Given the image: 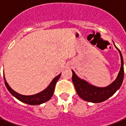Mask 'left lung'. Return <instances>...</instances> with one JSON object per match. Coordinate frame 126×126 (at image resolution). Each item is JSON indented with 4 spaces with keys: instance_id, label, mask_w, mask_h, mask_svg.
<instances>
[{
    "instance_id": "8db88e82",
    "label": "left lung",
    "mask_w": 126,
    "mask_h": 126,
    "mask_svg": "<svg viewBox=\"0 0 126 126\" xmlns=\"http://www.w3.org/2000/svg\"><path fill=\"white\" fill-rule=\"evenodd\" d=\"M117 49L118 50L120 54L122 65H121L120 71L116 79L107 87H96V86L90 84L86 81H85L84 79H82L78 78L76 74H75V72L72 70V73H73L72 82L74 83L78 94L79 95V97L82 98L83 100L94 103H101L111 97V96L113 95L117 90L121 87L123 79H124V60H123L122 55L120 50L117 48Z\"/></svg>"
}]
</instances>
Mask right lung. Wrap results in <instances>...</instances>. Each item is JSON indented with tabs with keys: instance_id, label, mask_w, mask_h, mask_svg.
Listing matches in <instances>:
<instances>
[{
	"instance_id": "obj_1",
	"label": "right lung",
	"mask_w": 126,
	"mask_h": 126,
	"mask_svg": "<svg viewBox=\"0 0 126 126\" xmlns=\"http://www.w3.org/2000/svg\"><path fill=\"white\" fill-rule=\"evenodd\" d=\"M61 76V74H59L57 76H56L52 79V81L50 82V84L48 87L42 91L40 93L36 94L30 95V96H26V95H22L19 94V93H16L15 91L13 90L10 87L9 85L7 84V81L5 79L4 76V84L6 87L9 91V93L15 96L16 98H17L18 100H20L22 103L28 104L30 105H40L42 103H44L47 102L48 100L50 99V98L52 97L53 93H54V90H55V85L56 83L58 81V79H59Z\"/></svg>"
}]
</instances>
